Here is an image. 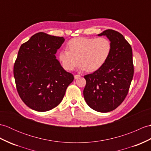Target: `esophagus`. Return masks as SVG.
Here are the masks:
<instances>
[{
	"instance_id": "esophagus-1",
	"label": "esophagus",
	"mask_w": 151,
	"mask_h": 151,
	"mask_svg": "<svg viewBox=\"0 0 151 151\" xmlns=\"http://www.w3.org/2000/svg\"><path fill=\"white\" fill-rule=\"evenodd\" d=\"M81 76L79 75H74V77H75V79H77L78 78H79V77H80Z\"/></svg>"
}]
</instances>
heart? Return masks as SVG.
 Returning <instances> with one entry per match:
<instances>
[{
    "instance_id": "obj_1",
    "label": "heart",
    "mask_w": 151,
    "mask_h": 151,
    "mask_svg": "<svg viewBox=\"0 0 151 151\" xmlns=\"http://www.w3.org/2000/svg\"><path fill=\"white\" fill-rule=\"evenodd\" d=\"M111 49V41L106 37H77L68 42V51L60 52L58 59L68 71H73L79 62L80 70L93 72L106 62Z\"/></svg>"
}]
</instances>
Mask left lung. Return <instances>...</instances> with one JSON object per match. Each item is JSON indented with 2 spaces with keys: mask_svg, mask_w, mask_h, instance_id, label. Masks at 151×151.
<instances>
[{
  "mask_svg": "<svg viewBox=\"0 0 151 151\" xmlns=\"http://www.w3.org/2000/svg\"><path fill=\"white\" fill-rule=\"evenodd\" d=\"M111 41V54L104 65L96 71L84 76L86 85L83 97L93 110L107 113L123 102L129 92L134 75L131 45L121 33L107 29L98 35Z\"/></svg>",
  "mask_w": 151,
  "mask_h": 151,
  "instance_id": "1",
  "label": "left lung"
}]
</instances>
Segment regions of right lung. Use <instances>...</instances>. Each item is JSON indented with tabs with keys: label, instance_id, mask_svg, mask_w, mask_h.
<instances>
[{
	"label": "right lung",
	"instance_id": "1",
	"mask_svg": "<svg viewBox=\"0 0 151 151\" xmlns=\"http://www.w3.org/2000/svg\"><path fill=\"white\" fill-rule=\"evenodd\" d=\"M64 40L40 32L21 45L13 75L20 99L31 109L45 112L57 107L74 80L56 58Z\"/></svg>",
	"mask_w": 151,
	"mask_h": 151
}]
</instances>
